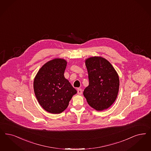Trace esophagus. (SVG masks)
I'll use <instances>...</instances> for the list:
<instances>
[{
  "label": "esophagus",
  "mask_w": 151,
  "mask_h": 151,
  "mask_svg": "<svg viewBox=\"0 0 151 151\" xmlns=\"http://www.w3.org/2000/svg\"><path fill=\"white\" fill-rule=\"evenodd\" d=\"M82 93H83V91L81 90V89L78 88V95H81Z\"/></svg>",
  "instance_id": "1"
}]
</instances>
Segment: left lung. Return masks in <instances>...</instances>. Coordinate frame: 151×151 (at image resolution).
<instances>
[{
	"instance_id": "8db88e82",
	"label": "left lung",
	"mask_w": 151,
	"mask_h": 151,
	"mask_svg": "<svg viewBox=\"0 0 151 151\" xmlns=\"http://www.w3.org/2000/svg\"><path fill=\"white\" fill-rule=\"evenodd\" d=\"M89 85L83 94L92 108L100 111L109 109L115 102L119 90V78L114 67L101 57L85 60Z\"/></svg>"
}]
</instances>
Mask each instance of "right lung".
Here are the masks:
<instances>
[{
    "label": "right lung",
    "mask_w": 151,
    "mask_h": 151,
    "mask_svg": "<svg viewBox=\"0 0 151 151\" xmlns=\"http://www.w3.org/2000/svg\"><path fill=\"white\" fill-rule=\"evenodd\" d=\"M66 60L55 58L44 64L37 73L34 90L37 101L50 114H60L77 91L65 78Z\"/></svg>",
    "instance_id": "right-lung-1"
}]
</instances>
